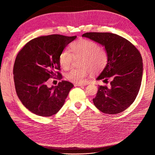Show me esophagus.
Returning <instances> with one entry per match:
<instances>
[{"label":"esophagus","mask_w":155,"mask_h":155,"mask_svg":"<svg viewBox=\"0 0 155 155\" xmlns=\"http://www.w3.org/2000/svg\"><path fill=\"white\" fill-rule=\"evenodd\" d=\"M88 83H75L74 86L79 87V86H86L88 85Z\"/></svg>","instance_id":"34e87169"}]
</instances>
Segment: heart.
Returning <instances> with one entry per match:
<instances>
[{"label": "heart", "mask_w": 155, "mask_h": 155, "mask_svg": "<svg viewBox=\"0 0 155 155\" xmlns=\"http://www.w3.org/2000/svg\"><path fill=\"white\" fill-rule=\"evenodd\" d=\"M70 51L64 50L59 55V62L63 69L70 68L74 57L83 58L79 63L81 68H72L66 74L67 79L72 83H81L88 75L102 71L109 61L107 50L93 41L82 39L75 41L70 45Z\"/></svg>", "instance_id": "heart-1"}]
</instances>
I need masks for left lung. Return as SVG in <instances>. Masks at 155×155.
Listing matches in <instances>:
<instances>
[{"label":"left lung","instance_id":"obj_1","mask_svg":"<svg viewBox=\"0 0 155 155\" xmlns=\"http://www.w3.org/2000/svg\"><path fill=\"white\" fill-rule=\"evenodd\" d=\"M82 37L105 46L109 55L107 67L97 79H110V87H98L94 104L105 114L124 111L134 101L141 86L143 63L140 51L130 41L112 33L88 32Z\"/></svg>","mask_w":155,"mask_h":155}]
</instances>
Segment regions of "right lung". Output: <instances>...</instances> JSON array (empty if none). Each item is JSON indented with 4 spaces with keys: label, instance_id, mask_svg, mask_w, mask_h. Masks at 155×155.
Masks as SVG:
<instances>
[{
    "label": "right lung",
    "instance_id": "right-lung-1",
    "mask_svg": "<svg viewBox=\"0 0 155 155\" xmlns=\"http://www.w3.org/2000/svg\"><path fill=\"white\" fill-rule=\"evenodd\" d=\"M77 36H41L27 43L17 55L13 79L17 94L26 109L38 116L55 114L64 104L74 85L67 81L48 87V79L62 75L59 57L64 48Z\"/></svg>",
    "mask_w": 155,
    "mask_h": 155
}]
</instances>
